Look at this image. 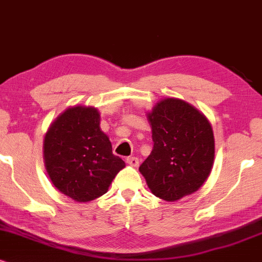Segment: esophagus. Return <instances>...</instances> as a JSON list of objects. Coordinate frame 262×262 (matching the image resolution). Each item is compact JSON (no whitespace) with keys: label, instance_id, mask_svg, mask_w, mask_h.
<instances>
[{"label":"esophagus","instance_id":"1","mask_svg":"<svg viewBox=\"0 0 262 262\" xmlns=\"http://www.w3.org/2000/svg\"><path fill=\"white\" fill-rule=\"evenodd\" d=\"M127 163H128L130 166H134V167L139 166V159L137 158V157H128V158H127Z\"/></svg>","mask_w":262,"mask_h":262}]
</instances>
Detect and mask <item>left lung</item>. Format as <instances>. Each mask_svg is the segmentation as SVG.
I'll list each match as a JSON object with an SVG mask.
<instances>
[{"instance_id": "obj_1", "label": "left lung", "mask_w": 262, "mask_h": 262, "mask_svg": "<svg viewBox=\"0 0 262 262\" xmlns=\"http://www.w3.org/2000/svg\"><path fill=\"white\" fill-rule=\"evenodd\" d=\"M153 148L139 171L153 194L172 202L196 191L210 176L214 137L210 121L191 104L164 98L147 113Z\"/></svg>"}]
</instances>
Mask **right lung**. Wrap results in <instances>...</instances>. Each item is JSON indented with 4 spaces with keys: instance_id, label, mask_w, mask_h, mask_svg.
I'll use <instances>...</instances> for the list:
<instances>
[{
    "instance_id": "1",
    "label": "right lung",
    "mask_w": 262,
    "mask_h": 262,
    "mask_svg": "<svg viewBox=\"0 0 262 262\" xmlns=\"http://www.w3.org/2000/svg\"><path fill=\"white\" fill-rule=\"evenodd\" d=\"M99 124L96 107L75 105L58 115L44 137L48 175L56 189L76 202L105 194L125 166L120 157L113 155L111 142Z\"/></svg>"
}]
</instances>
